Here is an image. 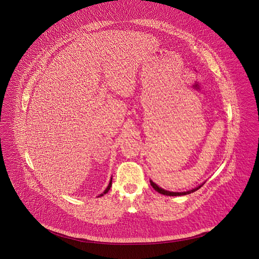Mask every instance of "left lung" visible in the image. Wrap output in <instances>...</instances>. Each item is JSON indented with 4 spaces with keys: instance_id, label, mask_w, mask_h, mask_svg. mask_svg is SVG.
Listing matches in <instances>:
<instances>
[{
    "instance_id": "8db88e82",
    "label": "left lung",
    "mask_w": 259,
    "mask_h": 259,
    "mask_svg": "<svg viewBox=\"0 0 259 259\" xmlns=\"http://www.w3.org/2000/svg\"><path fill=\"white\" fill-rule=\"evenodd\" d=\"M204 184H202V185H199L197 187H195V188H193V189H191V190H188V191H185V192H172V191H168V190H164L163 188H161L159 187L158 185H155L152 181H150V185L157 191V192H159L161 194H163V195H167V196H182V195H186V194H190V193H192V192H194V191H196L198 190L201 186H203Z\"/></svg>"
}]
</instances>
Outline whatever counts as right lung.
I'll use <instances>...</instances> for the list:
<instances>
[{
    "instance_id": "right-lung-1",
    "label": "right lung",
    "mask_w": 259,
    "mask_h": 259,
    "mask_svg": "<svg viewBox=\"0 0 259 259\" xmlns=\"http://www.w3.org/2000/svg\"><path fill=\"white\" fill-rule=\"evenodd\" d=\"M111 182H110V184H109V185H108V187H107V188H106V190H105V191H104V192H103V193H102V194H100V195H99L98 197H100V196H103V195H104V194H106V193H107V192H108V191H109V190H110V189H111Z\"/></svg>"
}]
</instances>
